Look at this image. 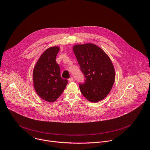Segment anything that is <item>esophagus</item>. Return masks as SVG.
I'll return each mask as SVG.
<instances>
[{"instance_id": "esophagus-1", "label": "esophagus", "mask_w": 150, "mask_h": 150, "mask_svg": "<svg viewBox=\"0 0 150 150\" xmlns=\"http://www.w3.org/2000/svg\"><path fill=\"white\" fill-rule=\"evenodd\" d=\"M68 80H69V82H72V81H74V78H73L72 77H71V78H69V79H68Z\"/></svg>"}]
</instances>
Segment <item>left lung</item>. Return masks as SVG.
Segmentation results:
<instances>
[{"instance_id": "1", "label": "left lung", "mask_w": 150, "mask_h": 150, "mask_svg": "<svg viewBox=\"0 0 150 150\" xmlns=\"http://www.w3.org/2000/svg\"><path fill=\"white\" fill-rule=\"evenodd\" d=\"M73 50L85 78V82L79 84L82 94L91 102L104 99L115 80L110 59L100 47L91 43L75 45Z\"/></svg>"}]
</instances>
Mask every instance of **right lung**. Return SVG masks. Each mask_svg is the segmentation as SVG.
Instances as JSON below:
<instances>
[{"mask_svg":"<svg viewBox=\"0 0 150 150\" xmlns=\"http://www.w3.org/2000/svg\"><path fill=\"white\" fill-rule=\"evenodd\" d=\"M59 47L46 50L33 70V83L38 96L49 103L56 101L65 89L68 80L62 78L60 69L56 61Z\"/></svg>","mask_w":150,"mask_h":150,"instance_id":"right-lung-1","label":"right lung"}]
</instances>
